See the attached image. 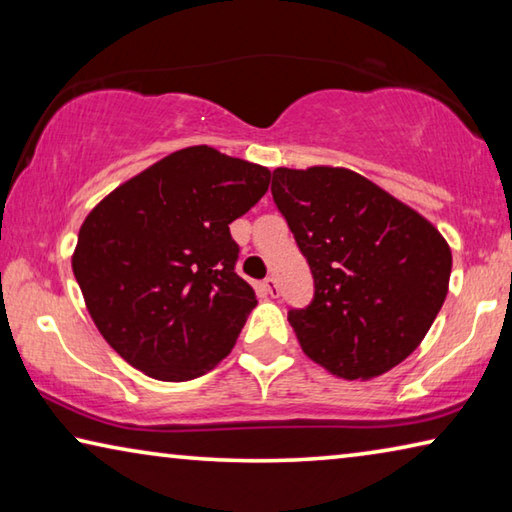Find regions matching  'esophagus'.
Segmentation results:
<instances>
[{"label":"esophagus","mask_w":512,"mask_h":512,"mask_svg":"<svg viewBox=\"0 0 512 512\" xmlns=\"http://www.w3.org/2000/svg\"><path fill=\"white\" fill-rule=\"evenodd\" d=\"M262 291L266 293V296L277 298V293H280V289H277V284H275V277H266V280L262 282Z\"/></svg>","instance_id":"1"}]
</instances>
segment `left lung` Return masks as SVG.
<instances>
[{
  "instance_id": "8db88e82",
  "label": "left lung",
  "mask_w": 512,
  "mask_h": 512,
  "mask_svg": "<svg viewBox=\"0 0 512 512\" xmlns=\"http://www.w3.org/2000/svg\"><path fill=\"white\" fill-rule=\"evenodd\" d=\"M271 192L314 273V302L289 311L302 352L359 381L402 363L449 291L452 248L436 225L345 167H277Z\"/></svg>"
}]
</instances>
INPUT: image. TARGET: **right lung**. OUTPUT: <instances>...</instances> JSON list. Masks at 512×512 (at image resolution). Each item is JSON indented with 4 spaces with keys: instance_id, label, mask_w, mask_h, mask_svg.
Segmentation results:
<instances>
[{
    "instance_id": "right-lung-1",
    "label": "right lung",
    "mask_w": 512,
    "mask_h": 512,
    "mask_svg": "<svg viewBox=\"0 0 512 512\" xmlns=\"http://www.w3.org/2000/svg\"><path fill=\"white\" fill-rule=\"evenodd\" d=\"M271 183L262 164L187 146L92 207L72 271L121 359L160 381H189L228 357L257 305L235 273L230 223Z\"/></svg>"
}]
</instances>
